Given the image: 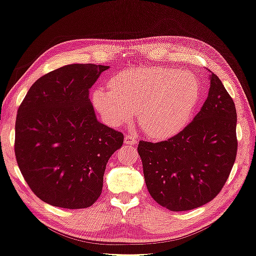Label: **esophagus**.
<instances>
[{
  "label": "esophagus",
  "mask_w": 256,
  "mask_h": 256,
  "mask_svg": "<svg viewBox=\"0 0 256 256\" xmlns=\"http://www.w3.org/2000/svg\"><path fill=\"white\" fill-rule=\"evenodd\" d=\"M124 142L126 144H131V146H132V144H136V138L132 134H126V136H125V138H124Z\"/></svg>",
  "instance_id": "34e87169"
}]
</instances>
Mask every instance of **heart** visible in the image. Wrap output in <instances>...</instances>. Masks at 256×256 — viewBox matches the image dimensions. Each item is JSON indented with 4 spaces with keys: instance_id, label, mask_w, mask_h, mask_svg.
I'll use <instances>...</instances> for the list:
<instances>
[{
    "instance_id": "heart-1",
    "label": "heart",
    "mask_w": 256,
    "mask_h": 256,
    "mask_svg": "<svg viewBox=\"0 0 256 256\" xmlns=\"http://www.w3.org/2000/svg\"><path fill=\"white\" fill-rule=\"evenodd\" d=\"M109 87L93 92V104L106 123L118 126L138 112L140 126L158 139L180 131L200 98L196 78L170 68H128L112 77Z\"/></svg>"
}]
</instances>
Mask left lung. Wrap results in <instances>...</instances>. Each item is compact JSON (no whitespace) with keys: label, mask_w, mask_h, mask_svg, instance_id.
<instances>
[{"label":"left lung","mask_w":256,"mask_h":256,"mask_svg":"<svg viewBox=\"0 0 256 256\" xmlns=\"http://www.w3.org/2000/svg\"><path fill=\"white\" fill-rule=\"evenodd\" d=\"M234 102L215 74L207 100L178 134L160 142L139 141L148 192L171 212L201 207L226 185L237 156Z\"/></svg>","instance_id":"1"}]
</instances>
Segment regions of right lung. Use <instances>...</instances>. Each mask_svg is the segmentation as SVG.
Wrapping results in <instances>:
<instances>
[{
	"label": "right lung",
	"mask_w": 256,
	"mask_h": 256,
	"mask_svg": "<svg viewBox=\"0 0 256 256\" xmlns=\"http://www.w3.org/2000/svg\"><path fill=\"white\" fill-rule=\"evenodd\" d=\"M109 66L70 64L42 76L19 106L14 155L32 192L54 207L82 209L101 196L124 136L95 116L88 90Z\"/></svg>",
	"instance_id": "1"
}]
</instances>
